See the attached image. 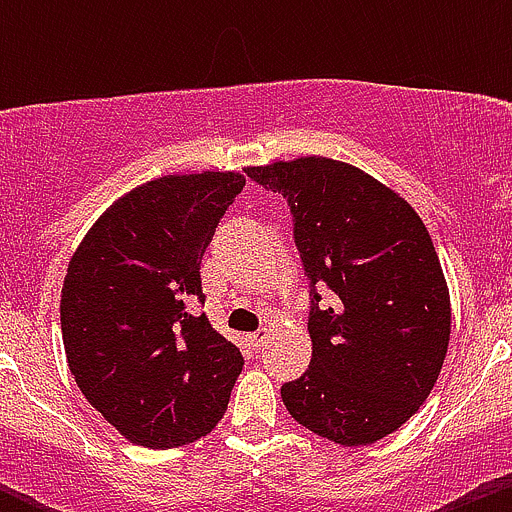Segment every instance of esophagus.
<instances>
[{"instance_id": "1", "label": "esophagus", "mask_w": 512, "mask_h": 512, "mask_svg": "<svg viewBox=\"0 0 512 512\" xmlns=\"http://www.w3.org/2000/svg\"><path fill=\"white\" fill-rule=\"evenodd\" d=\"M267 337H270V329H257L255 334H250V337H247V342H250L252 349H262L265 347Z\"/></svg>"}]
</instances>
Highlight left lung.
I'll return each instance as SVG.
<instances>
[{"mask_svg":"<svg viewBox=\"0 0 512 512\" xmlns=\"http://www.w3.org/2000/svg\"><path fill=\"white\" fill-rule=\"evenodd\" d=\"M245 173L287 198L309 280L312 361L282 386L289 416L339 446L376 443L428 399L448 352L451 297L431 235L399 193L342 160Z\"/></svg>","mask_w":512,"mask_h":512,"instance_id":"8db88e82","label":"left lung"}]
</instances>
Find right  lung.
I'll list each match as a JSON object with an SVG mask.
<instances>
[{
	"mask_svg": "<svg viewBox=\"0 0 512 512\" xmlns=\"http://www.w3.org/2000/svg\"><path fill=\"white\" fill-rule=\"evenodd\" d=\"M240 173L163 175L86 232L61 287L69 369L89 404L136 446L198 441L225 416L240 349L190 312L205 302L200 260Z\"/></svg>",
	"mask_w": 512,
	"mask_h": 512,
	"instance_id": "add662e5",
	"label": "right lung"
}]
</instances>
